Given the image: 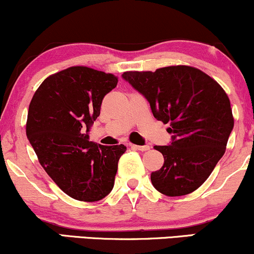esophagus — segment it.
Returning <instances> with one entry per match:
<instances>
[{
	"label": "esophagus",
	"instance_id": "34e87169",
	"mask_svg": "<svg viewBox=\"0 0 254 254\" xmlns=\"http://www.w3.org/2000/svg\"><path fill=\"white\" fill-rule=\"evenodd\" d=\"M130 146L132 149H136V150H140V151H146L150 149V145H136V144H130Z\"/></svg>",
	"mask_w": 254,
	"mask_h": 254
}]
</instances>
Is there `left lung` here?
Wrapping results in <instances>:
<instances>
[{"label": "left lung", "instance_id": "obj_1", "mask_svg": "<svg viewBox=\"0 0 254 254\" xmlns=\"http://www.w3.org/2000/svg\"><path fill=\"white\" fill-rule=\"evenodd\" d=\"M122 77L146 98L157 121L170 124V145L154 146L164 163L151 173L152 186L167 196L196 190L224 156L233 130L224 88L204 72L185 65L124 72Z\"/></svg>", "mask_w": 254, "mask_h": 254}]
</instances>
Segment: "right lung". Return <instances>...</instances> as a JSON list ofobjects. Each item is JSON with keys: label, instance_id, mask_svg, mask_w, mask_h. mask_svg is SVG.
I'll return each instance as SVG.
<instances>
[{"label": "right lung", "instance_id": "1", "mask_svg": "<svg viewBox=\"0 0 254 254\" xmlns=\"http://www.w3.org/2000/svg\"><path fill=\"white\" fill-rule=\"evenodd\" d=\"M118 78L86 66H73L46 78L29 104L26 133L45 172L64 193L93 202L112 190L123 144L88 140L104 97Z\"/></svg>", "mask_w": 254, "mask_h": 254}]
</instances>
